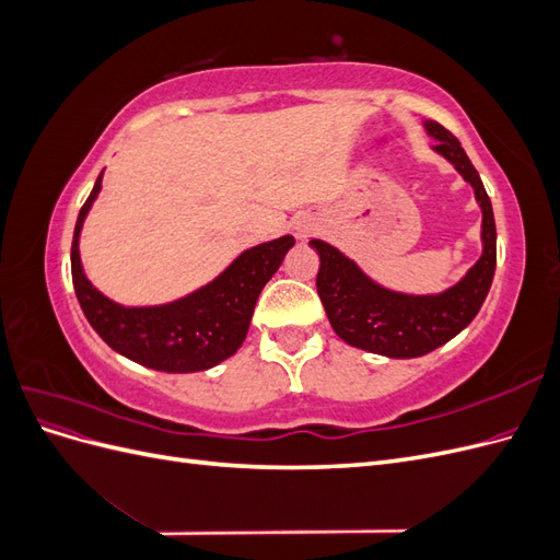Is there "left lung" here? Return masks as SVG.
I'll list each match as a JSON object with an SVG mask.
<instances>
[{
    "label": "left lung",
    "instance_id": "obj_1",
    "mask_svg": "<svg viewBox=\"0 0 560 560\" xmlns=\"http://www.w3.org/2000/svg\"><path fill=\"white\" fill-rule=\"evenodd\" d=\"M425 128L436 140L434 149L439 154L448 159L455 171L474 186L483 212V254L460 282L436 296L397 294L371 282L358 266L331 245L311 241L319 254L317 294L334 331L354 348L397 360L420 358L460 334L483 306L498 261L493 206H490L477 167L471 165L451 130L436 121H428Z\"/></svg>",
    "mask_w": 560,
    "mask_h": 560
}]
</instances>
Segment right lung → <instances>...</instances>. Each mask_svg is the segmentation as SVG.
Here are the masks:
<instances>
[{
	"label": "right lung",
	"mask_w": 560,
	"mask_h": 560,
	"mask_svg": "<svg viewBox=\"0 0 560 560\" xmlns=\"http://www.w3.org/2000/svg\"><path fill=\"white\" fill-rule=\"evenodd\" d=\"M100 189L103 175L81 206L72 241V282L91 327L128 360L167 374L206 371L231 358L245 341L264 284L294 247L292 235L243 252L214 282L186 299L154 308H124L95 290L79 259L81 224Z\"/></svg>",
	"instance_id": "right-lung-1"
}]
</instances>
